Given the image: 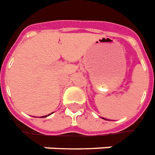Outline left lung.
Here are the masks:
<instances>
[{"label":"left lung","mask_w":155,"mask_h":155,"mask_svg":"<svg viewBox=\"0 0 155 155\" xmlns=\"http://www.w3.org/2000/svg\"><path fill=\"white\" fill-rule=\"evenodd\" d=\"M104 119H105V118H104ZM105 120H107V119H105Z\"/></svg>","instance_id":"obj_1"}]
</instances>
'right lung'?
I'll return each instance as SVG.
<instances>
[{
  "instance_id": "1",
  "label": "right lung",
  "mask_w": 155,
  "mask_h": 155,
  "mask_svg": "<svg viewBox=\"0 0 155 155\" xmlns=\"http://www.w3.org/2000/svg\"><path fill=\"white\" fill-rule=\"evenodd\" d=\"M50 114H48V115H46V116H42V117H48V116H49Z\"/></svg>"
}]
</instances>
